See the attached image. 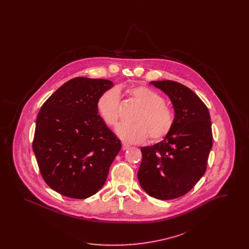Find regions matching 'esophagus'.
Wrapping results in <instances>:
<instances>
[{"mask_svg":"<svg viewBox=\"0 0 249 249\" xmlns=\"http://www.w3.org/2000/svg\"><path fill=\"white\" fill-rule=\"evenodd\" d=\"M129 147H130L129 144H127L125 142H122V150H127Z\"/></svg>","mask_w":249,"mask_h":249,"instance_id":"34e87169","label":"esophagus"}]
</instances>
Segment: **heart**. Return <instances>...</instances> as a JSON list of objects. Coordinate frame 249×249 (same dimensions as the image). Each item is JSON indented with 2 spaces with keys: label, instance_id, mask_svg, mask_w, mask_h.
<instances>
[{
  "label": "heart",
  "instance_id": "b5f03b06",
  "mask_svg": "<svg viewBox=\"0 0 249 249\" xmlns=\"http://www.w3.org/2000/svg\"><path fill=\"white\" fill-rule=\"evenodd\" d=\"M127 93L141 109L134 117V123H121L116 129L117 135L125 142L139 143L149 136L151 142L163 139L171 131L175 116L172 108L165 104L163 96L145 86L131 87ZM97 110L108 126H115L119 119V93L111 89L97 101Z\"/></svg>",
  "mask_w": 249,
  "mask_h": 249
}]
</instances>
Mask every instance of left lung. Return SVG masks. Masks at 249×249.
I'll use <instances>...</instances> for the list:
<instances>
[{
	"label": "left lung",
	"mask_w": 249,
	"mask_h": 249,
	"mask_svg": "<svg viewBox=\"0 0 249 249\" xmlns=\"http://www.w3.org/2000/svg\"><path fill=\"white\" fill-rule=\"evenodd\" d=\"M171 99L175 121L163 141L141 147L139 183L149 196L172 200L187 194L202 178L213 145L208 108L188 87L151 81Z\"/></svg>",
	"instance_id": "8db88e82"
}]
</instances>
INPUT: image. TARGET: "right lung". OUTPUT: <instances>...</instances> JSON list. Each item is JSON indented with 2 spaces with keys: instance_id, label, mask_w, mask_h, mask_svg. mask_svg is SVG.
Wrapping results in <instances>:
<instances>
[{
  "instance_id": "1",
  "label": "right lung",
  "mask_w": 249,
  "mask_h": 249,
  "mask_svg": "<svg viewBox=\"0 0 249 249\" xmlns=\"http://www.w3.org/2000/svg\"><path fill=\"white\" fill-rule=\"evenodd\" d=\"M113 86L106 79L72 78L39 111L33 150L45 182L63 196L86 199L97 193L121 149L97 110L99 97Z\"/></svg>"
}]
</instances>
